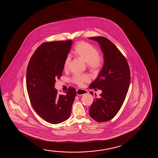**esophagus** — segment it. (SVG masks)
I'll use <instances>...</instances> for the list:
<instances>
[{
  "label": "esophagus",
  "instance_id": "obj_1",
  "mask_svg": "<svg viewBox=\"0 0 158 158\" xmlns=\"http://www.w3.org/2000/svg\"><path fill=\"white\" fill-rule=\"evenodd\" d=\"M88 92L85 90V89H78L77 90V95H82L85 94H87Z\"/></svg>",
  "mask_w": 158,
  "mask_h": 158
}]
</instances>
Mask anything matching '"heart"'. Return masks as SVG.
<instances>
[{
  "instance_id": "heart-1",
  "label": "heart",
  "mask_w": 158,
  "mask_h": 158,
  "mask_svg": "<svg viewBox=\"0 0 158 158\" xmlns=\"http://www.w3.org/2000/svg\"><path fill=\"white\" fill-rule=\"evenodd\" d=\"M98 53L99 52L95 47L85 41L78 43L73 51V54L85 61L87 67L93 71H97L103 65L104 58ZM69 63L70 58L67 56L64 64V69L65 71L68 69ZM72 80L76 84L81 85L84 82L89 81V78L86 74H76L73 77Z\"/></svg>"
}]
</instances>
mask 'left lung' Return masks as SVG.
Listing matches in <instances>:
<instances>
[{
    "instance_id": "8db88e82",
    "label": "left lung",
    "mask_w": 158,
    "mask_h": 158,
    "mask_svg": "<svg viewBox=\"0 0 158 158\" xmlns=\"http://www.w3.org/2000/svg\"><path fill=\"white\" fill-rule=\"evenodd\" d=\"M89 39L97 41L104 56V65L97 79L89 86V89L102 91L89 110L92 118L102 123L112 119L121 108L130 86V68L125 56L109 39L104 37ZM90 93L93 95V92Z\"/></svg>"
}]
</instances>
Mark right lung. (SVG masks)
Here are the masks:
<instances>
[{"label":"right lung","mask_w":158,"mask_h":158,"mask_svg":"<svg viewBox=\"0 0 158 158\" xmlns=\"http://www.w3.org/2000/svg\"><path fill=\"white\" fill-rule=\"evenodd\" d=\"M72 44L70 40L42 44L27 67L26 88L33 108L40 117L53 124L69 118L76 96V89L72 87L65 92V95H59L54 89Z\"/></svg>","instance_id":"add662e5"}]
</instances>
